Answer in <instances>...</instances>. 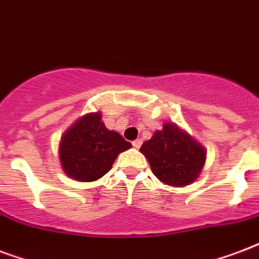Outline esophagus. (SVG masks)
<instances>
[{"label":"esophagus","instance_id":"esophagus-1","mask_svg":"<svg viewBox=\"0 0 259 259\" xmlns=\"http://www.w3.org/2000/svg\"><path fill=\"white\" fill-rule=\"evenodd\" d=\"M141 144H143V141H141V140L138 138V140H134V141H133V147L137 148V149H138V148L141 147Z\"/></svg>","mask_w":259,"mask_h":259}]
</instances>
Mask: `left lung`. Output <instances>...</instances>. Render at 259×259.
<instances>
[{
	"label": "left lung",
	"instance_id": "obj_1",
	"mask_svg": "<svg viewBox=\"0 0 259 259\" xmlns=\"http://www.w3.org/2000/svg\"><path fill=\"white\" fill-rule=\"evenodd\" d=\"M140 151L149 161L155 177L174 187L195 182L206 160L205 148L174 122H165L163 129L156 130Z\"/></svg>",
	"mask_w": 259,
	"mask_h": 259
}]
</instances>
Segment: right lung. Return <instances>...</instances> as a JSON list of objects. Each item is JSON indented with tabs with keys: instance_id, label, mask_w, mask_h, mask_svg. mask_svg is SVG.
<instances>
[{
	"instance_id": "1",
	"label": "right lung",
	"mask_w": 259,
	"mask_h": 259,
	"mask_svg": "<svg viewBox=\"0 0 259 259\" xmlns=\"http://www.w3.org/2000/svg\"><path fill=\"white\" fill-rule=\"evenodd\" d=\"M132 148L121 134L108 130L102 112H88L78 118L59 141V161L69 178L94 182L111 169L121 152Z\"/></svg>"
}]
</instances>
